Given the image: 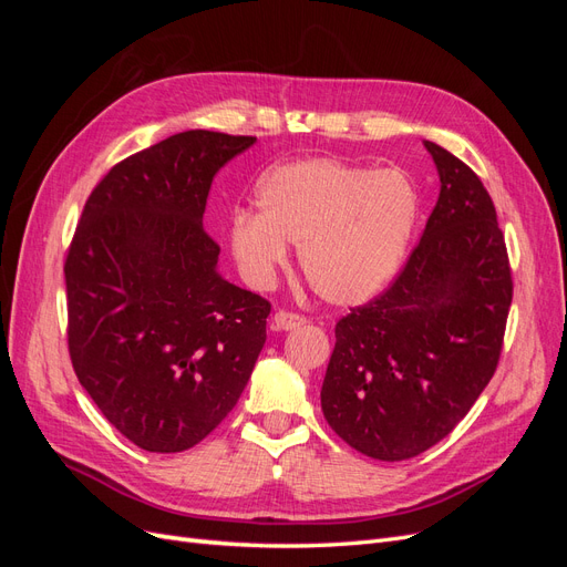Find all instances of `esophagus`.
<instances>
[{"label":"esophagus","instance_id":"obj_1","mask_svg":"<svg viewBox=\"0 0 567 567\" xmlns=\"http://www.w3.org/2000/svg\"><path fill=\"white\" fill-rule=\"evenodd\" d=\"M302 323H305V317L293 315V312H284V310H279L271 319V326L277 331H296V329H300Z\"/></svg>","mask_w":567,"mask_h":567}]
</instances>
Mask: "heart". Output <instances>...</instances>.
I'll list each match as a JSON object with an SVG mask.
<instances>
[{"label":"heart","mask_w":567,"mask_h":567,"mask_svg":"<svg viewBox=\"0 0 567 567\" xmlns=\"http://www.w3.org/2000/svg\"><path fill=\"white\" fill-rule=\"evenodd\" d=\"M257 213L236 210L227 246L252 288H269L298 246L315 293L359 307L400 271L419 227L421 194L404 169H373L340 158L288 161L257 182Z\"/></svg>","instance_id":"1"}]
</instances>
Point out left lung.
<instances>
[{"label": "left lung", "instance_id": "8db88e82", "mask_svg": "<svg viewBox=\"0 0 567 567\" xmlns=\"http://www.w3.org/2000/svg\"><path fill=\"white\" fill-rule=\"evenodd\" d=\"M440 196L404 271L336 323L321 411L338 437L379 461L431 450L468 414L499 362L513 298L504 234L483 182L423 142Z\"/></svg>", "mask_w": 567, "mask_h": 567}]
</instances>
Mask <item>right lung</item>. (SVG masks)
Listing matches in <instances>:
<instances>
[{"mask_svg": "<svg viewBox=\"0 0 567 567\" xmlns=\"http://www.w3.org/2000/svg\"><path fill=\"white\" fill-rule=\"evenodd\" d=\"M255 136L186 130L117 163L84 203L65 260L80 385L136 447L173 454L236 406L269 302L217 269L203 229L215 175Z\"/></svg>", "mask_w": 567, "mask_h": 567, "instance_id": "right-lung-1", "label": "right lung"}]
</instances>
